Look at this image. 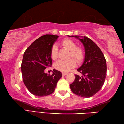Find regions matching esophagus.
I'll use <instances>...</instances> for the list:
<instances>
[{
  "instance_id": "34e87169",
  "label": "esophagus",
  "mask_w": 124,
  "mask_h": 124,
  "mask_svg": "<svg viewBox=\"0 0 124 124\" xmlns=\"http://www.w3.org/2000/svg\"><path fill=\"white\" fill-rule=\"evenodd\" d=\"M67 74V73L66 72H62V76H65V75H66Z\"/></svg>"
}]
</instances>
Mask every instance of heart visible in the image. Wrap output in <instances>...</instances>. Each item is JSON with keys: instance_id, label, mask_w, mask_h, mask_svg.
<instances>
[{"instance_id": "obj_1", "label": "heart", "mask_w": 124, "mask_h": 124, "mask_svg": "<svg viewBox=\"0 0 124 124\" xmlns=\"http://www.w3.org/2000/svg\"><path fill=\"white\" fill-rule=\"evenodd\" d=\"M62 46L70 51L69 58H74L78 63H80L83 60L84 58V52L80 47H77L76 43L72 40L65 39L61 42ZM58 49L56 45L52 46L50 51L51 57L53 60H55L58 57ZM73 59H70L68 60H58L54 64V68L56 70L62 72H68L70 69L75 68L76 62Z\"/></svg>"}]
</instances>
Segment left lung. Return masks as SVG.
Returning <instances> with one entry per match:
<instances>
[{"mask_svg": "<svg viewBox=\"0 0 124 124\" xmlns=\"http://www.w3.org/2000/svg\"><path fill=\"white\" fill-rule=\"evenodd\" d=\"M75 37L83 43L85 58L82 65L77 69L82 76L75 75L70 88L75 94L83 97H90L101 89L105 81L107 65L102 52L94 42L86 36Z\"/></svg>", "mask_w": 124, "mask_h": 124, "instance_id": "left-lung-1", "label": "left lung"}]
</instances>
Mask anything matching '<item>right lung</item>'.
Instances as JSON below:
<instances>
[{"instance_id": "obj_1", "label": "right lung", "mask_w": 124, "mask_h": 124, "mask_svg": "<svg viewBox=\"0 0 124 124\" xmlns=\"http://www.w3.org/2000/svg\"><path fill=\"white\" fill-rule=\"evenodd\" d=\"M58 35H45L32 42L24 53L21 71L24 83L28 90L37 96H45L54 92L62 76L53 69L52 75L45 73V69L52 64L50 51Z\"/></svg>"}]
</instances>
